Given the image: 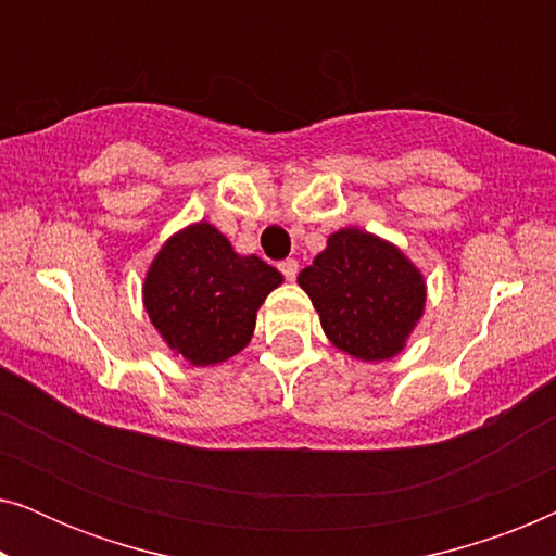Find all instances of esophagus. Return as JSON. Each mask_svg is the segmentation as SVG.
Wrapping results in <instances>:
<instances>
[{"mask_svg":"<svg viewBox=\"0 0 556 556\" xmlns=\"http://www.w3.org/2000/svg\"><path fill=\"white\" fill-rule=\"evenodd\" d=\"M278 268L286 276V280H293L295 276H299V261H295V257H288V261L278 265Z\"/></svg>","mask_w":556,"mask_h":556,"instance_id":"obj_1","label":"esophagus"}]
</instances>
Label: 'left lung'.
I'll use <instances>...</instances> for the list:
<instances>
[{
	"instance_id": "8db88e82",
	"label": "left lung",
	"mask_w": 556,
	"mask_h": 556,
	"mask_svg": "<svg viewBox=\"0 0 556 556\" xmlns=\"http://www.w3.org/2000/svg\"><path fill=\"white\" fill-rule=\"evenodd\" d=\"M299 286L331 344L362 362L397 356L428 301L420 268L394 242L359 227L331 232L314 263L299 273Z\"/></svg>"
}]
</instances>
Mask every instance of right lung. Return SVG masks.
Here are the masks:
<instances>
[{
  "instance_id": "add662e5",
  "label": "right lung",
  "mask_w": 556,
  "mask_h": 556,
  "mask_svg": "<svg viewBox=\"0 0 556 556\" xmlns=\"http://www.w3.org/2000/svg\"><path fill=\"white\" fill-rule=\"evenodd\" d=\"M283 276L257 255L235 253L215 225L166 238L143 278V308L159 337L192 367H215L250 344L257 308Z\"/></svg>"
}]
</instances>
